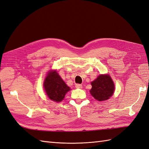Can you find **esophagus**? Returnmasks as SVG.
Here are the masks:
<instances>
[{"label":"esophagus","instance_id":"obj_1","mask_svg":"<svg viewBox=\"0 0 149 149\" xmlns=\"http://www.w3.org/2000/svg\"><path fill=\"white\" fill-rule=\"evenodd\" d=\"M75 87L76 88H79V89H81L82 87V84H75Z\"/></svg>","mask_w":149,"mask_h":149}]
</instances>
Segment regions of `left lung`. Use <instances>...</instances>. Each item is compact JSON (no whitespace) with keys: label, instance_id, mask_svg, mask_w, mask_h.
<instances>
[{"label":"left lung","instance_id":"8db88e82","mask_svg":"<svg viewBox=\"0 0 149 149\" xmlns=\"http://www.w3.org/2000/svg\"><path fill=\"white\" fill-rule=\"evenodd\" d=\"M91 94L96 100L102 101L107 100L114 92V85L109 75H100L91 82Z\"/></svg>","mask_w":149,"mask_h":149}]
</instances>
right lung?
<instances>
[{
  "mask_svg": "<svg viewBox=\"0 0 149 149\" xmlns=\"http://www.w3.org/2000/svg\"><path fill=\"white\" fill-rule=\"evenodd\" d=\"M44 88L48 97L55 102L62 101L70 89L56 71L48 72L44 82Z\"/></svg>",
  "mask_w": 149,
  "mask_h": 149,
  "instance_id": "obj_1",
  "label": "right lung"
}]
</instances>
